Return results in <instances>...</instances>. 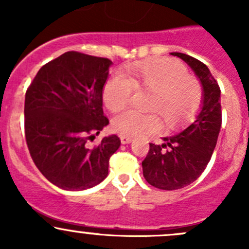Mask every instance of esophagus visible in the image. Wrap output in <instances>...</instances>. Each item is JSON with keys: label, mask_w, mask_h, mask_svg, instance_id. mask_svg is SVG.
Listing matches in <instances>:
<instances>
[{"label": "esophagus", "mask_w": 249, "mask_h": 249, "mask_svg": "<svg viewBox=\"0 0 249 249\" xmlns=\"http://www.w3.org/2000/svg\"><path fill=\"white\" fill-rule=\"evenodd\" d=\"M120 141H122L123 144H129V143H131L132 139L129 136H120Z\"/></svg>", "instance_id": "esophagus-1"}]
</instances>
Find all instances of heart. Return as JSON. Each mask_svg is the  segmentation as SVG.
Listing matches in <instances>:
<instances>
[{
	"label": "heart",
	"mask_w": 249,
	"mask_h": 249,
	"mask_svg": "<svg viewBox=\"0 0 249 249\" xmlns=\"http://www.w3.org/2000/svg\"><path fill=\"white\" fill-rule=\"evenodd\" d=\"M135 89L152 92L148 109L161 115L166 125L187 119L199 108L201 87L194 77L187 74L184 66L175 60L159 59L130 65L126 77L115 74L104 88V102L110 112L126 108ZM112 127L122 136H140L159 129L157 114H141L126 110L117 115Z\"/></svg>",
	"instance_id": "b5f03b06"
}]
</instances>
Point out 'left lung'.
Instances as JSON below:
<instances>
[{
    "instance_id": "left-lung-1",
    "label": "left lung",
    "mask_w": 249,
    "mask_h": 249,
    "mask_svg": "<svg viewBox=\"0 0 249 249\" xmlns=\"http://www.w3.org/2000/svg\"><path fill=\"white\" fill-rule=\"evenodd\" d=\"M171 54L182 59L199 78L202 102L189 124L162 137L161 144L149 143V152L142 161L143 177L162 190L180 189L200 177L211 160L222 126L220 89L208 67L183 53Z\"/></svg>"
}]
</instances>
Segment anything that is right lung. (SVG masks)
Masks as SVG:
<instances>
[{
  "instance_id": "add662e5",
  "label": "right lung",
  "mask_w": 249,
  "mask_h": 249,
  "mask_svg": "<svg viewBox=\"0 0 249 249\" xmlns=\"http://www.w3.org/2000/svg\"><path fill=\"white\" fill-rule=\"evenodd\" d=\"M113 62L67 52L37 72L25 95V137L37 169L56 187L85 190L108 175L109 158L120 147L117 135L97 147L87 141L108 125L102 92Z\"/></svg>"
}]
</instances>
